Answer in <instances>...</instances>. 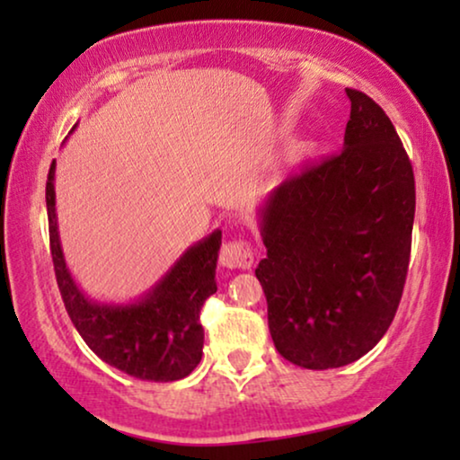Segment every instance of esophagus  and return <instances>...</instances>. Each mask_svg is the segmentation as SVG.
<instances>
[{
    "label": "esophagus",
    "mask_w": 460,
    "mask_h": 460,
    "mask_svg": "<svg viewBox=\"0 0 460 460\" xmlns=\"http://www.w3.org/2000/svg\"><path fill=\"white\" fill-rule=\"evenodd\" d=\"M219 263L228 270H249L253 266V249L247 241H230L219 251Z\"/></svg>",
    "instance_id": "1"
}]
</instances>
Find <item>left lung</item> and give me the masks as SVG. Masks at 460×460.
I'll list each match as a JSON object with an SVG mask.
<instances>
[{
	"label": "left lung",
	"mask_w": 460,
	"mask_h": 460,
	"mask_svg": "<svg viewBox=\"0 0 460 460\" xmlns=\"http://www.w3.org/2000/svg\"><path fill=\"white\" fill-rule=\"evenodd\" d=\"M345 93L341 153L282 181L257 211L270 335L282 358L310 370L345 367L381 341L411 260L412 165L381 106Z\"/></svg>",
	"instance_id": "8db88e82"
}]
</instances>
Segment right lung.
Listing matches in <instances>:
<instances>
[{
  "instance_id": "obj_1",
  "label": "right lung",
  "mask_w": 460,
  "mask_h": 460,
  "mask_svg": "<svg viewBox=\"0 0 460 460\" xmlns=\"http://www.w3.org/2000/svg\"><path fill=\"white\" fill-rule=\"evenodd\" d=\"M56 161L46 184L54 272L75 329L100 360L142 381H180L203 356L200 307L217 291L216 268L222 230L188 247L180 260L129 304H102L81 291L62 253L54 190Z\"/></svg>"
}]
</instances>
